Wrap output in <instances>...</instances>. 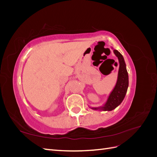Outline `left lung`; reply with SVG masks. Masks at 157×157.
Returning a JSON list of instances; mask_svg holds the SVG:
<instances>
[{
  "label": "left lung",
  "mask_w": 157,
  "mask_h": 157,
  "mask_svg": "<svg viewBox=\"0 0 157 157\" xmlns=\"http://www.w3.org/2000/svg\"><path fill=\"white\" fill-rule=\"evenodd\" d=\"M114 54L118 58L119 62L118 78L115 86L107 99V101L103 106L98 107H90L94 110L110 111L117 107L123 101L128 88V74L126 70V65L124 58L118 50L113 49Z\"/></svg>",
  "instance_id": "1"
}]
</instances>
